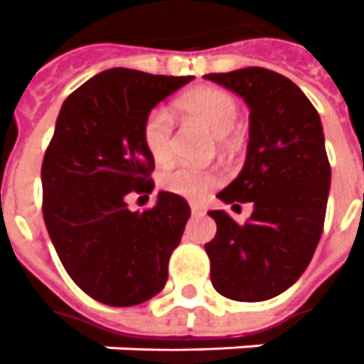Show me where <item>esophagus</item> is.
Wrapping results in <instances>:
<instances>
[{
  "mask_svg": "<svg viewBox=\"0 0 364 364\" xmlns=\"http://www.w3.org/2000/svg\"><path fill=\"white\" fill-rule=\"evenodd\" d=\"M190 210H192V213H194V215H202L203 213V208L202 205H198V203H192V205H190Z\"/></svg>",
  "mask_w": 364,
  "mask_h": 364,
  "instance_id": "34e87169",
  "label": "esophagus"
}]
</instances>
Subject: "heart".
<instances>
[{"instance_id": "obj_1", "label": "heart", "mask_w": 364, "mask_h": 364, "mask_svg": "<svg viewBox=\"0 0 364 364\" xmlns=\"http://www.w3.org/2000/svg\"><path fill=\"white\" fill-rule=\"evenodd\" d=\"M178 109L186 113L203 127H208L215 135L219 143L231 141V129L235 127L239 119V102L233 94H229L221 87L202 86L190 90L178 100ZM141 136L146 153L151 154L156 164H166L174 154V119L166 109L154 107L146 113ZM218 170L213 168H194V166H174L162 172L161 186L166 192L182 196L188 200H200L218 186Z\"/></svg>"}]
</instances>
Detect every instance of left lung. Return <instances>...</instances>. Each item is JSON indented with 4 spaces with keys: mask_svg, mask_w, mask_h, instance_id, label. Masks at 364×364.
<instances>
[{
    "mask_svg": "<svg viewBox=\"0 0 364 364\" xmlns=\"http://www.w3.org/2000/svg\"><path fill=\"white\" fill-rule=\"evenodd\" d=\"M241 95L251 109L247 161L218 194L225 203L252 202L237 223L213 210L215 237L205 243L211 284L237 301L270 300L301 277L323 233L331 166L316 107L278 72L249 66L205 74Z\"/></svg>",
    "mask_w": 364,
    "mask_h": 364,
    "instance_id": "1",
    "label": "left lung"
}]
</instances>
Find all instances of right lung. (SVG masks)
Here are the masks:
<instances>
[{
	"instance_id": "1",
	"label": "right lung",
	"mask_w": 364,
	"mask_h": 364,
	"mask_svg": "<svg viewBox=\"0 0 364 364\" xmlns=\"http://www.w3.org/2000/svg\"><path fill=\"white\" fill-rule=\"evenodd\" d=\"M192 78L112 68L74 90L58 113L41 166L43 218L68 277L105 306L143 304L168 280L190 205L161 192L156 205L131 211L125 198L154 188L141 136L146 113Z\"/></svg>"
}]
</instances>
